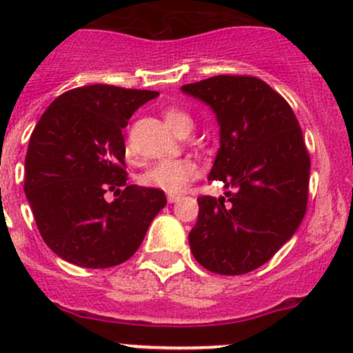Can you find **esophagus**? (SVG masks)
<instances>
[{"mask_svg": "<svg viewBox=\"0 0 353 353\" xmlns=\"http://www.w3.org/2000/svg\"><path fill=\"white\" fill-rule=\"evenodd\" d=\"M179 199H181L179 194H169V196H167V201L169 203H176V201H179Z\"/></svg>", "mask_w": 353, "mask_h": 353, "instance_id": "obj_1", "label": "esophagus"}]
</instances>
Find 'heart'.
<instances>
[{
	"mask_svg": "<svg viewBox=\"0 0 353 353\" xmlns=\"http://www.w3.org/2000/svg\"><path fill=\"white\" fill-rule=\"evenodd\" d=\"M167 126L177 134L190 133L193 130V117L190 112L179 108H169L163 112ZM133 155V150L126 147V157ZM198 176V163L191 159H165L152 163L140 176V183L150 190L163 191L167 194H179L188 184Z\"/></svg>",
	"mask_w": 353,
	"mask_h": 353,
	"instance_id": "b5f03b06",
	"label": "heart"
}]
</instances>
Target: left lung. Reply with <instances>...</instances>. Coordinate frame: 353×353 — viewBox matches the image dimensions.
<instances>
[{
	"label": "left lung",
	"instance_id": "left-lung-1",
	"mask_svg": "<svg viewBox=\"0 0 353 353\" xmlns=\"http://www.w3.org/2000/svg\"><path fill=\"white\" fill-rule=\"evenodd\" d=\"M215 112L220 148L208 179L225 198L199 196L190 232L203 268L243 275L259 268L295 234L307 208L311 159L285 99L256 77L219 74L181 87Z\"/></svg>",
	"mask_w": 353,
	"mask_h": 353
}]
</instances>
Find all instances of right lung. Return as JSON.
Masks as SVG:
<instances>
[{
  "label": "right lung",
  "mask_w": 353,
  "mask_h": 353,
  "mask_svg": "<svg viewBox=\"0 0 353 353\" xmlns=\"http://www.w3.org/2000/svg\"><path fill=\"white\" fill-rule=\"evenodd\" d=\"M159 92L87 85L59 95L25 157V196L44 243L68 263L109 268L143 243L163 191L126 184L123 128ZM109 190L118 198L109 203Z\"/></svg>",
  "instance_id": "1"
}]
</instances>
